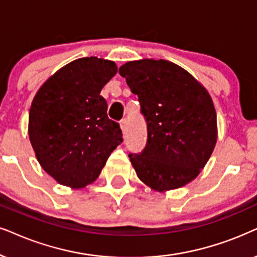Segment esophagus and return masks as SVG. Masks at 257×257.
Listing matches in <instances>:
<instances>
[{"label": "esophagus", "mask_w": 257, "mask_h": 257, "mask_svg": "<svg viewBox=\"0 0 257 257\" xmlns=\"http://www.w3.org/2000/svg\"><path fill=\"white\" fill-rule=\"evenodd\" d=\"M120 127L122 130V132L127 131V119H121V120H120Z\"/></svg>", "instance_id": "1"}]
</instances>
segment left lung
Returning a JSON list of instances; mask_svg holds the SVG:
<instances>
[{"label": "left lung", "mask_w": 257, "mask_h": 257, "mask_svg": "<svg viewBox=\"0 0 257 257\" xmlns=\"http://www.w3.org/2000/svg\"><path fill=\"white\" fill-rule=\"evenodd\" d=\"M119 73L138 95L148 130L144 150L128 155L137 176L155 190L188 184L204 168L217 141L209 93L185 69L166 60L131 61Z\"/></svg>", "instance_id": "obj_1"}]
</instances>
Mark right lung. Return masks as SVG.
Wrapping results in <instances>:
<instances>
[{
  "instance_id": "obj_1",
  "label": "right lung",
  "mask_w": 257,
  "mask_h": 257,
  "mask_svg": "<svg viewBox=\"0 0 257 257\" xmlns=\"http://www.w3.org/2000/svg\"><path fill=\"white\" fill-rule=\"evenodd\" d=\"M115 63L74 60L36 93L29 112V139L36 158L60 184L79 189L94 182L122 143L120 125L107 115L100 95L116 74Z\"/></svg>"
}]
</instances>
